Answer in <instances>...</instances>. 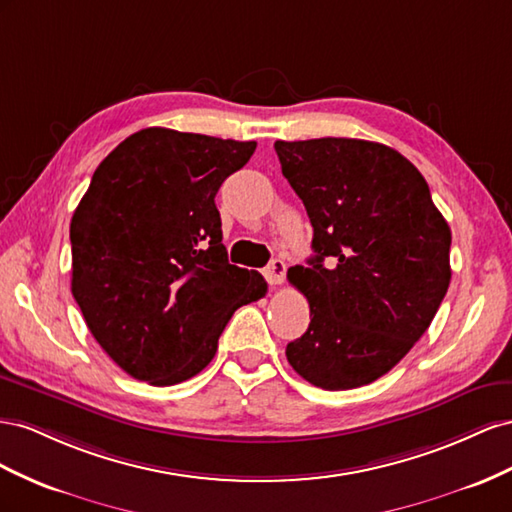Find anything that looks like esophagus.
I'll use <instances>...</instances> for the list:
<instances>
[{
	"label": "esophagus",
	"mask_w": 512,
	"mask_h": 512,
	"mask_svg": "<svg viewBox=\"0 0 512 512\" xmlns=\"http://www.w3.org/2000/svg\"><path fill=\"white\" fill-rule=\"evenodd\" d=\"M285 272H287L285 261H283V259H272L270 264H268V268L264 270V276H266V281H268L270 285H283Z\"/></svg>",
	"instance_id": "esophagus-1"
}]
</instances>
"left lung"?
<instances>
[{
  "mask_svg": "<svg viewBox=\"0 0 512 512\" xmlns=\"http://www.w3.org/2000/svg\"><path fill=\"white\" fill-rule=\"evenodd\" d=\"M274 150L311 218L315 253L287 272L311 306L309 330L287 345V360L317 388L371 384L440 309L450 227L420 171L384 143L324 137L276 141Z\"/></svg>",
  "mask_w": 512,
  "mask_h": 512,
  "instance_id": "left-lung-1",
  "label": "left lung"
}]
</instances>
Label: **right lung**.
Returning <instances> with one entry per match:
<instances>
[{
    "label": "right lung",
    "instance_id": "add662e5",
    "mask_svg": "<svg viewBox=\"0 0 512 512\" xmlns=\"http://www.w3.org/2000/svg\"><path fill=\"white\" fill-rule=\"evenodd\" d=\"M255 141L143 128L92 175L70 221L72 296L107 356L141 382L206 369L259 272L229 264L214 197Z\"/></svg>",
    "mask_w": 512,
    "mask_h": 512
}]
</instances>
